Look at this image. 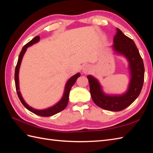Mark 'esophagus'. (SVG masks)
<instances>
[{
  "label": "esophagus",
  "instance_id": "esophagus-1",
  "mask_svg": "<svg viewBox=\"0 0 153 153\" xmlns=\"http://www.w3.org/2000/svg\"><path fill=\"white\" fill-rule=\"evenodd\" d=\"M90 70H91V68L89 65H85V66H83L82 68V71L84 74H87V72H89Z\"/></svg>",
  "mask_w": 153,
  "mask_h": 153
}]
</instances>
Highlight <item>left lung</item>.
I'll use <instances>...</instances> for the list:
<instances>
[{"label":"left lung","mask_w":153,"mask_h":153,"mask_svg":"<svg viewBox=\"0 0 153 153\" xmlns=\"http://www.w3.org/2000/svg\"><path fill=\"white\" fill-rule=\"evenodd\" d=\"M112 49L117 54L124 56L129 63L130 80L126 92L122 95H108L104 93L99 82L88 75L91 96L96 105L105 110L118 112L129 106L137 98L144 82L145 68L138 48L131 39L116 28Z\"/></svg>","instance_id":"8db88e82"}]
</instances>
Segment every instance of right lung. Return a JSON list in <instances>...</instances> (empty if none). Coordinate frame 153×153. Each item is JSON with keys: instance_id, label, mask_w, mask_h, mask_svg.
I'll return each mask as SVG.
<instances>
[{"instance_id": "obj_1", "label": "right lung", "mask_w": 153, "mask_h": 153, "mask_svg": "<svg viewBox=\"0 0 153 153\" xmlns=\"http://www.w3.org/2000/svg\"><path fill=\"white\" fill-rule=\"evenodd\" d=\"M40 39V37L39 36H36L34 37L33 39L30 41L29 43H27L26 45H24V47L22 48V51L20 52V54L19 55L18 57V63L17 65H16V69H15V76H14V79H15V85H16V91H17L18 96L19 97V100H20L21 102L22 103V105H24L25 108H26L28 110H30L31 112H33L35 114H37L38 116H44V117H47V116H51L56 114L60 112L62 110H63L65 108H66L68 103V99H69V94H70V91L71 88V87L74 85V84L75 82H76L77 79L80 76V73H77L76 74H75L74 76L72 77H71L68 80V82L66 83V85H65V88H64V91L63 96L62 97V99L58 101L56 105H54V106L49 107V108H46V109H43V110H37V109H35L32 107L29 106L25 102V100L23 99V97L22 96V94L19 91V67H20L21 62L22 60L23 56L26 51L27 48L33 45V44L37 43V42L39 41Z\"/></svg>"}]
</instances>
